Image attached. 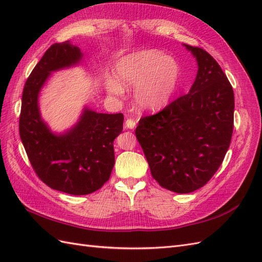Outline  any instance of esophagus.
Wrapping results in <instances>:
<instances>
[{
  "mask_svg": "<svg viewBox=\"0 0 262 262\" xmlns=\"http://www.w3.org/2000/svg\"><path fill=\"white\" fill-rule=\"evenodd\" d=\"M136 120H133V119H126L125 121V128L126 129H134L136 128Z\"/></svg>",
  "mask_w": 262,
  "mask_h": 262,
  "instance_id": "1",
  "label": "esophagus"
}]
</instances>
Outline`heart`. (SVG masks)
Returning a JSON list of instances; mask_svg holds the SVG:
<instances>
[{
	"label": "heart",
	"instance_id": "b5f03b06",
	"mask_svg": "<svg viewBox=\"0 0 262 262\" xmlns=\"http://www.w3.org/2000/svg\"><path fill=\"white\" fill-rule=\"evenodd\" d=\"M180 78L178 62L155 49L141 50L125 55L117 63L110 94H123L122 87L134 90L136 104L146 110L165 107L175 94Z\"/></svg>",
	"mask_w": 262,
	"mask_h": 262
}]
</instances>
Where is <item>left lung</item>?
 <instances>
[{
    "instance_id": "8db88e82",
    "label": "left lung",
    "mask_w": 262,
    "mask_h": 262,
    "mask_svg": "<svg viewBox=\"0 0 262 262\" xmlns=\"http://www.w3.org/2000/svg\"><path fill=\"white\" fill-rule=\"evenodd\" d=\"M185 46L199 66L191 89L142 117L136 129L153 178L177 193L208 184L223 163L234 128V92L223 70L202 48Z\"/></svg>"
}]
</instances>
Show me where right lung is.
I'll return each mask as SVG.
<instances>
[{
	"instance_id": "right-lung-1",
	"label": "right lung",
	"mask_w": 262,
	"mask_h": 262,
	"mask_svg": "<svg viewBox=\"0 0 262 262\" xmlns=\"http://www.w3.org/2000/svg\"><path fill=\"white\" fill-rule=\"evenodd\" d=\"M82 59L70 41L53 43L37 63L24 86L19 136L36 175L51 189L73 195L97 191L115 165L114 141L122 132V114L85 109L81 120L63 136L52 134L41 120L38 94L51 72Z\"/></svg>"
}]
</instances>
